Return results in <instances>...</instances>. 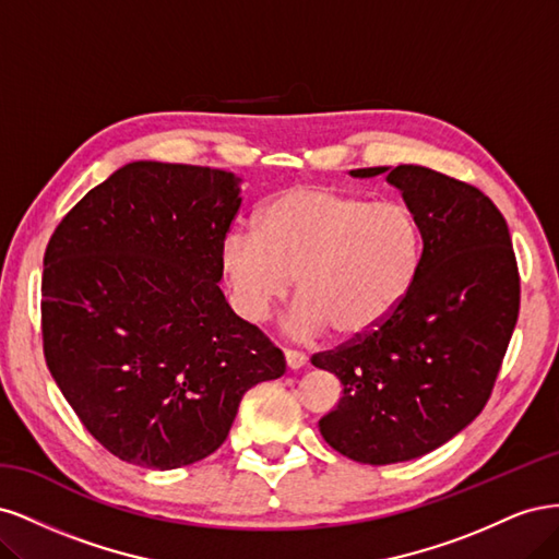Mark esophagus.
Wrapping results in <instances>:
<instances>
[{
    "label": "esophagus",
    "instance_id": "esophagus-1",
    "mask_svg": "<svg viewBox=\"0 0 559 559\" xmlns=\"http://www.w3.org/2000/svg\"><path fill=\"white\" fill-rule=\"evenodd\" d=\"M284 359H286V366H289L292 370L302 368V366H306V361H308L306 354L298 352V349H284Z\"/></svg>",
    "mask_w": 559,
    "mask_h": 559
}]
</instances>
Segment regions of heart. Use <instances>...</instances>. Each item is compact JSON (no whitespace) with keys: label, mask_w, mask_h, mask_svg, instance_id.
Here are the masks:
<instances>
[{"label":"heart","mask_w":559,"mask_h":559,"mask_svg":"<svg viewBox=\"0 0 559 559\" xmlns=\"http://www.w3.org/2000/svg\"><path fill=\"white\" fill-rule=\"evenodd\" d=\"M421 235L401 202H366L326 186H294L257 216V233L233 230L222 270L233 308L265 321L292 294L302 296L286 329L312 337L329 326L343 337L376 331L411 294Z\"/></svg>","instance_id":"1"}]
</instances>
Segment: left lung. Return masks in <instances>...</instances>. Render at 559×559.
<instances>
[{
    "label": "left lung",
    "instance_id": "1",
    "mask_svg": "<svg viewBox=\"0 0 559 559\" xmlns=\"http://www.w3.org/2000/svg\"><path fill=\"white\" fill-rule=\"evenodd\" d=\"M349 175H386L421 235L417 277L399 310L312 357L343 382L341 401L319 419L324 441L382 466L441 448L480 415L518 321L520 275L506 218L476 186L421 165Z\"/></svg>",
    "mask_w": 559,
    "mask_h": 559
}]
</instances>
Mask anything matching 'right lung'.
<instances>
[{
	"label": "right lung",
	"mask_w": 559,
	"mask_h": 559,
	"mask_svg": "<svg viewBox=\"0 0 559 559\" xmlns=\"http://www.w3.org/2000/svg\"><path fill=\"white\" fill-rule=\"evenodd\" d=\"M240 183L134 160L83 195L46 247L48 370L118 460L158 471L205 460L247 389L284 376L282 349L218 289Z\"/></svg>",
	"instance_id": "obj_1"
}]
</instances>
